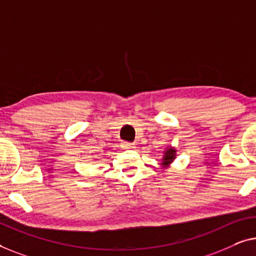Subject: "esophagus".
<instances>
[{"label":"esophagus","mask_w":256,"mask_h":256,"mask_svg":"<svg viewBox=\"0 0 256 256\" xmlns=\"http://www.w3.org/2000/svg\"><path fill=\"white\" fill-rule=\"evenodd\" d=\"M122 147H123V148H125V150H132V148H134V145H133V144H131V142H123Z\"/></svg>","instance_id":"1"}]
</instances>
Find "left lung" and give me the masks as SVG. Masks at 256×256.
<instances>
[{"instance_id":"8db88e82","label":"left lung","mask_w":256,"mask_h":256,"mask_svg":"<svg viewBox=\"0 0 256 256\" xmlns=\"http://www.w3.org/2000/svg\"><path fill=\"white\" fill-rule=\"evenodd\" d=\"M176 156V150L172 148V147H169L164 150V159H162V164L164 166H168L170 162H172V160L175 159Z\"/></svg>"}]
</instances>
